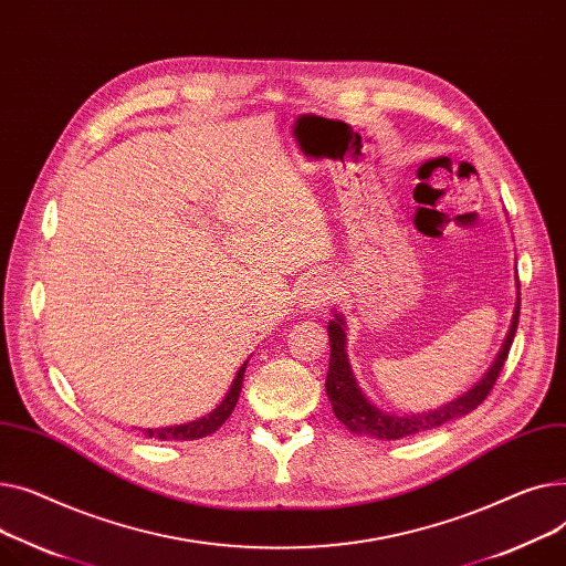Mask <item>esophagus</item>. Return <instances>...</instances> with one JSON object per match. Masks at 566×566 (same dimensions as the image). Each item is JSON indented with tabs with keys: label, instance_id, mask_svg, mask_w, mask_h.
I'll use <instances>...</instances> for the list:
<instances>
[{
	"label": "esophagus",
	"instance_id": "1",
	"mask_svg": "<svg viewBox=\"0 0 566 566\" xmlns=\"http://www.w3.org/2000/svg\"><path fill=\"white\" fill-rule=\"evenodd\" d=\"M331 296H334V285H331L322 276H313V279L304 281L302 287H298L296 304H298V308H302L304 313H308V311L322 308Z\"/></svg>",
	"mask_w": 566,
	"mask_h": 566
}]
</instances>
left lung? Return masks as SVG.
Segmentation results:
<instances>
[{
  "instance_id": "1",
  "label": "left lung",
  "mask_w": 566,
  "mask_h": 566,
  "mask_svg": "<svg viewBox=\"0 0 566 566\" xmlns=\"http://www.w3.org/2000/svg\"><path fill=\"white\" fill-rule=\"evenodd\" d=\"M518 281H516V306L512 315V324L507 328L505 343L497 352L495 360L489 365V370L480 381H475L467 392H461L454 400L437 407V409H427L418 413H397V411H386L379 405H375L368 395L363 392V388L356 381V375L352 370V363L347 356V324L345 317L338 308H331L334 317L328 319V345H331V356H328V373H326V395L328 402L334 407L336 418L352 431V434L360 437H373L379 441H397V439H407L413 434H420V431L437 429L450 420H457L461 416L471 413L478 409L484 400L489 390L493 388L497 375H501L505 358L510 354L516 326H518V308H521V296H518Z\"/></svg>"
}]
</instances>
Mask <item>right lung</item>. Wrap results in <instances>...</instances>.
<instances>
[{
  "label": "right lung",
  "instance_id": "add662e5",
  "mask_svg": "<svg viewBox=\"0 0 566 566\" xmlns=\"http://www.w3.org/2000/svg\"><path fill=\"white\" fill-rule=\"evenodd\" d=\"M247 363H249V358L242 363V368L238 370L235 379H232L228 392L223 395V400L208 416H201V418L182 422V424L148 427V429H142L144 437L155 439V441H196V439H203V437L214 434V431L230 418L232 409H235V405L240 400L242 381H244V373H247Z\"/></svg>",
  "mask_w": 566,
  "mask_h": 566
}]
</instances>
